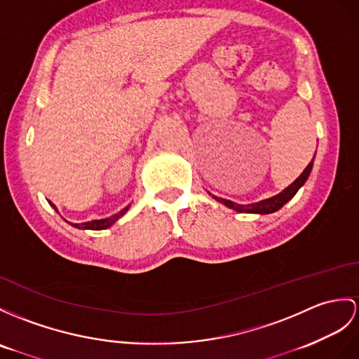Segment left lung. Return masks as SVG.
<instances>
[{"label":"left lung","mask_w":359,"mask_h":359,"mask_svg":"<svg viewBox=\"0 0 359 359\" xmlns=\"http://www.w3.org/2000/svg\"><path fill=\"white\" fill-rule=\"evenodd\" d=\"M313 158H316V155H313ZM312 165H313V160L308 164V168L303 170V173L292 182L291 186H287L278 195L260 201V203L241 205V204H236V203H233V201H229V199H222V198H216V199L219 201V203H222L224 205L230 207V208L236 210V212H239V213H260V215H265V213L277 212V210L282 208L287 203V201L292 199V196L297 194V190H299L304 184L306 180H308V177H309L311 170H312Z\"/></svg>","instance_id":"obj_1"}]
</instances>
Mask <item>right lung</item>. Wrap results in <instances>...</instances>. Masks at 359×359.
I'll return each instance as SVG.
<instances>
[{
  "instance_id": "1",
  "label": "right lung",
  "mask_w": 359,
  "mask_h": 359,
  "mask_svg": "<svg viewBox=\"0 0 359 359\" xmlns=\"http://www.w3.org/2000/svg\"><path fill=\"white\" fill-rule=\"evenodd\" d=\"M51 205H53V204H51ZM128 208H129V205L125 207L117 215H114L111 217H107V219H97V221H90V222H83V224H72V225L76 226V229H82V230H103V229H108V226H111L114 222H116L118 217H121L128 212Z\"/></svg>"
}]
</instances>
